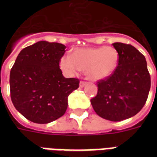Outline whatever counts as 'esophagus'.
Wrapping results in <instances>:
<instances>
[{"mask_svg":"<svg viewBox=\"0 0 157 157\" xmlns=\"http://www.w3.org/2000/svg\"><path fill=\"white\" fill-rule=\"evenodd\" d=\"M86 81H80V87H81V88H82V87H84V86H86Z\"/></svg>","mask_w":157,"mask_h":157,"instance_id":"esophagus-1","label":"esophagus"}]
</instances>
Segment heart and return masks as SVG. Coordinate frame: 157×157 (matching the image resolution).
Here are the masks:
<instances>
[{
    "instance_id": "obj_1",
    "label": "heart",
    "mask_w": 157,
    "mask_h": 157,
    "mask_svg": "<svg viewBox=\"0 0 157 157\" xmlns=\"http://www.w3.org/2000/svg\"><path fill=\"white\" fill-rule=\"evenodd\" d=\"M119 54L112 46L78 48L71 55L60 59V67L68 76H74L79 70L86 71L87 78L98 81L109 76L116 70Z\"/></svg>"
}]
</instances>
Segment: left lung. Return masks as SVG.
Segmentation results:
<instances>
[{"instance_id":"1","label":"left lung","mask_w":157,"mask_h":157,"mask_svg":"<svg viewBox=\"0 0 157 157\" xmlns=\"http://www.w3.org/2000/svg\"><path fill=\"white\" fill-rule=\"evenodd\" d=\"M119 54L117 68L97 82L98 93L90 99L94 112L103 119L120 121L132 117L146 103L151 77L145 57L129 44H112Z\"/></svg>"}]
</instances>
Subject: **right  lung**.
I'll list each match as a JSON object with an SVG mask.
<instances>
[{
  "label": "right lung",
  "mask_w": 157,
  "mask_h": 157,
  "mask_svg": "<svg viewBox=\"0 0 157 157\" xmlns=\"http://www.w3.org/2000/svg\"><path fill=\"white\" fill-rule=\"evenodd\" d=\"M66 46L39 41L18 54L10 75V98L23 117L47 124L63 116L69 94L79 87L77 78H65L59 62Z\"/></svg>",
  "instance_id": "right-lung-1"
}]
</instances>
